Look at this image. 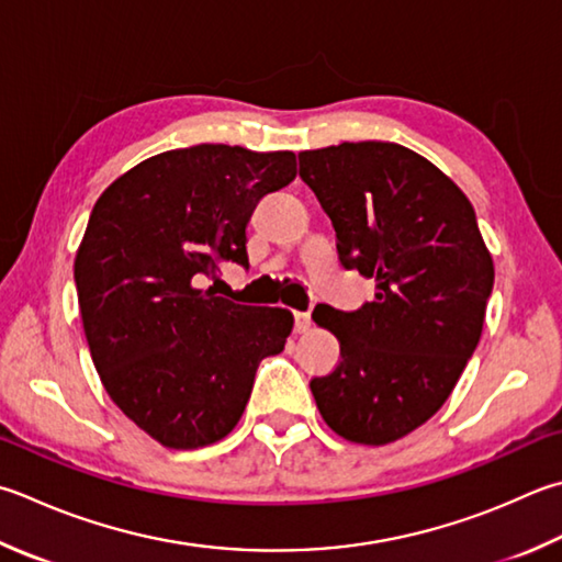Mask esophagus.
Masks as SVG:
<instances>
[{
    "label": "esophagus",
    "instance_id": "1",
    "mask_svg": "<svg viewBox=\"0 0 562 562\" xmlns=\"http://www.w3.org/2000/svg\"><path fill=\"white\" fill-rule=\"evenodd\" d=\"M295 317V333H308L311 330V313H293Z\"/></svg>",
    "mask_w": 562,
    "mask_h": 562
}]
</instances>
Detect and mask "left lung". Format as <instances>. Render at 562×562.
<instances>
[{
  "instance_id": "left-lung-1",
  "label": "left lung",
  "mask_w": 562,
  "mask_h": 562,
  "mask_svg": "<svg viewBox=\"0 0 562 562\" xmlns=\"http://www.w3.org/2000/svg\"><path fill=\"white\" fill-rule=\"evenodd\" d=\"M345 269L374 279L372 303L325 305L313 321L340 342L315 376L323 420L359 446H386L436 413L477 347L494 263L468 195L428 158L391 142L301 151Z\"/></svg>"
}]
</instances>
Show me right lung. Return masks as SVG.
I'll use <instances>...</instances> for the list:
<instances>
[{
  "label": "right lung",
  "instance_id": "right-lung-1",
  "mask_svg": "<svg viewBox=\"0 0 562 562\" xmlns=\"http://www.w3.org/2000/svg\"><path fill=\"white\" fill-rule=\"evenodd\" d=\"M293 178V151L198 144L146 158L92 207L76 254L85 337L104 391L164 448L225 438L293 330L291 311L198 289L220 263L247 267L254 207Z\"/></svg>",
  "mask_w": 562,
  "mask_h": 562
}]
</instances>
